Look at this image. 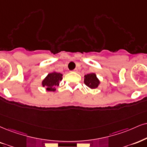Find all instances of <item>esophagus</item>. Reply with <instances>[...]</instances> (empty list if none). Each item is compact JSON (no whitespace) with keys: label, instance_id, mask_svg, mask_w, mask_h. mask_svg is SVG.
<instances>
[{"label":"esophagus","instance_id":"1","mask_svg":"<svg viewBox=\"0 0 147 147\" xmlns=\"http://www.w3.org/2000/svg\"><path fill=\"white\" fill-rule=\"evenodd\" d=\"M78 69H77V68H76L74 70V72H78Z\"/></svg>","mask_w":147,"mask_h":147}]
</instances>
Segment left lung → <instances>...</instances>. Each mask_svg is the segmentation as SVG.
Here are the masks:
<instances>
[{
  "mask_svg": "<svg viewBox=\"0 0 147 147\" xmlns=\"http://www.w3.org/2000/svg\"><path fill=\"white\" fill-rule=\"evenodd\" d=\"M84 84L90 88H96L99 84V80L97 79L95 74L91 73L84 76Z\"/></svg>",
  "mask_w": 147,
  "mask_h": 147,
  "instance_id": "8db88e82",
  "label": "left lung"
}]
</instances>
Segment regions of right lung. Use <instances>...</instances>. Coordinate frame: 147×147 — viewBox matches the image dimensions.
I'll use <instances>...</instances> for the list:
<instances>
[{"label": "right lung", "mask_w": 147, "mask_h": 147, "mask_svg": "<svg viewBox=\"0 0 147 147\" xmlns=\"http://www.w3.org/2000/svg\"><path fill=\"white\" fill-rule=\"evenodd\" d=\"M62 74L60 73H57V72L49 74L46 78L43 80V86L46 87L48 90L55 91V87L59 86V82L62 80Z\"/></svg>", "instance_id": "obj_1"}]
</instances>
